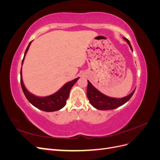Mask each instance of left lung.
<instances>
[{
    "label": "left lung",
    "instance_id": "obj_1",
    "mask_svg": "<svg viewBox=\"0 0 160 160\" xmlns=\"http://www.w3.org/2000/svg\"><path fill=\"white\" fill-rule=\"evenodd\" d=\"M123 38L127 41L131 48V49L133 51L129 41L128 38L125 37H123ZM88 81V89H87V96H88V98L90 101L91 104L93 105L95 108L99 110H111L120 107V106L125 104L127 101H128L131 99L135 90L134 89L132 93H130L129 95L125 97V98L120 99L112 98L101 93L100 91L95 89L94 87L91 85V83L89 81Z\"/></svg>",
    "mask_w": 160,
    "mask_h": 160
}]
</instances>
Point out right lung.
<instances>
[{
    "instance_id": "obj_1",
    "label": "right lung",
    "mask_w": 160,
    "mask_h": 160,
    "mask_svg": "<svg viewBox=\"0 0 160 160\" xmlns=\"http://www.w3.org/2000/svg\"><path fill=\"white\" fill-rule=\"evenodd\" d=\"M31 43V42H29V44H28L25 51V55H24L23 59L22 61V65L23 63L24 59H25L26 53L28 49V48L30 47ZM79 78V77L76 78L72 81H71L68 82V83H67L62 87V88L59 91H58L54 94L49 96L43 97V98H39V97L35 96L31 93L30 92H28V90L25 88V87L24 85L22 82L21 71V85L23 93L25 94L27 99L32 105L35 106L37 108L39 109L42 111H47V112L58 111L64 107L66 104V101L67 99L69 98V92L71 88L73 86V85L76 83Z\"/></svg>"
}]
</instances>
